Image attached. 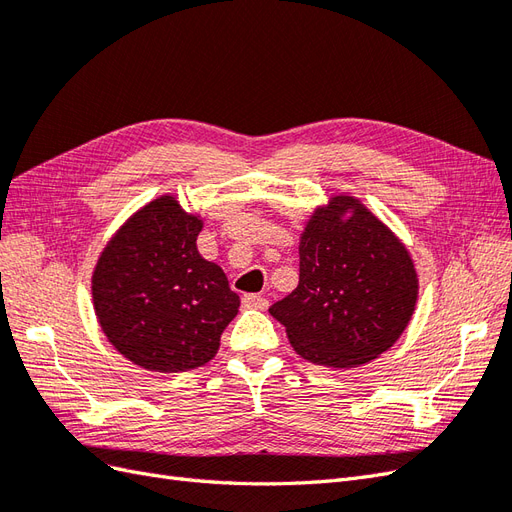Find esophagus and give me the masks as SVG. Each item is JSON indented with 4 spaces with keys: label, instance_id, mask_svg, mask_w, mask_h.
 <instances>
[{
    "label": "esophagus",
    "instance_id": "34e87169",
    "mask_svg": "<svg viewBox=\"0 0 512 512\" xmlns=\"http://www.w3.org/2000/svg\"><path fill=\"white\" fill-rule=\"evenodd\" d=\"M241 303L250 309H267L269 305V301L265 297H260V294H243Z\"/></svg>",
    "mask_w": 512,
    "mask_h": 512
}]
</instances>
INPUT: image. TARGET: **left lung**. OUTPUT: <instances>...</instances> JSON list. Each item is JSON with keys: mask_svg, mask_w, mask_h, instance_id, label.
<instances>
[{"mask_svg": "<svg viewBox=\"0 0 512 512\" xmlns=\"http://www.w3.org/2000/svg\"><path fill=\"white\" fill-rule=\"evenodd\" d=\"M299 286L269 314L303 359L356 367L389 350L414 314L418 280L393 232L352 196L318 209L299 245Z\"/></svg>", "mask_w": 512, "mask_h": 512, "instance_id": "obj_1", "label": "left lung"}]
</instances>
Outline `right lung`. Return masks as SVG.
<instances>
[{
	"instance_id": "1",
	"label": "right lung",
	"mask_w": 512,
	"mask_h": 512,
	"mask_svg": "<svg viewBox=\"0 0 512 512\" xmlns=\"http://www.w3.org/2000/svg\"><path fill=\"white\" fill-rule=\"evenodd\" d=\"M203 222L173 196L156 198L119 228L98 260L91 292L104 335L149 371L209 363L237 316L239 294L196 250Z\"/></svg>"
}]
</instances>
